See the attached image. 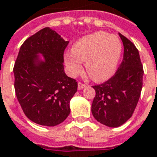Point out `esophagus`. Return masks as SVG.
<instances>
[{
	"mask_svg": "<svg viewBox=\"0 0 157 157\" xmlns=\"http://www.w3.org/2000/svg\"><path fill=\"white\" fill-rule=\"evenodd\" d=\"M86 86V84H84V83H82V82H78V88H79V89L85 88Z\"/></svg>",
	"mask_w": 157,
	"mask_h": 157,
	"instance_id": "obj_1",
	"label": "esophagus"
}]
</instances>
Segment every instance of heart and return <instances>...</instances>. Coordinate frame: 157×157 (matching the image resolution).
Returning a JSON list of instances; mask_svg holds the SVG:
<instances>
[{
	"mask_svg": "<svg viewBox=\"0 0 157 157\" xmlns=\"http://www.w3.org/2000/svg\"><path fill=\"white\" fill-rule=\"evenodd\" d=\"M121 43L115 36L96 32L79 40L72 48V54L65 56V64L72 76L82 71L86 62L88 75L95 81L109 78L116 69L121 53Z\"/></svg>",
	"mask_w": 157,
	"mask_h": 157,
	"instance_id": "obj_1",
	"label": "heart"
}]
</instances>
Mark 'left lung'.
I'll return each instance as SVG.
<instances>
[{
    "label": "left lung",
    "mask_w": 157,
    "mask_h": 157,
    "mask_svg": "<svg viewBox=\"0 0 157 157\" xmlns=\"http://www.w3.org/2000/svg\"><path fill=\"white\" fill-rule=\"evenodd\" d=\"M123 43V59L114 75L93 87L92 113L101 124L117 128L133 115L142 88L143 67L136 45L119 33Z\"/></svg>",
    "instance_id": "8db88e82"
}]
</instances>
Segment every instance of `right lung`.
<instances>
[{
    "mask_svg": "<svg viewBox=\"0 0 157 157\" xmlns=\"http://www.w3.org/2000/svg\"><path fill=\"white\" fill-rule=\"evenodd\" d=\"M68 43L47 27L27 38L20 48L13 70L15 95L24 114L35 123L54 127L70 114V100L78 82L63 71ZM39 53L44 62L37 61Z\"/></svg>",
    "mask_w": 157,
    "mask_h": 157,
    "instance_id": "obj_1",
    "label": "right lung"
}]
</instances>
